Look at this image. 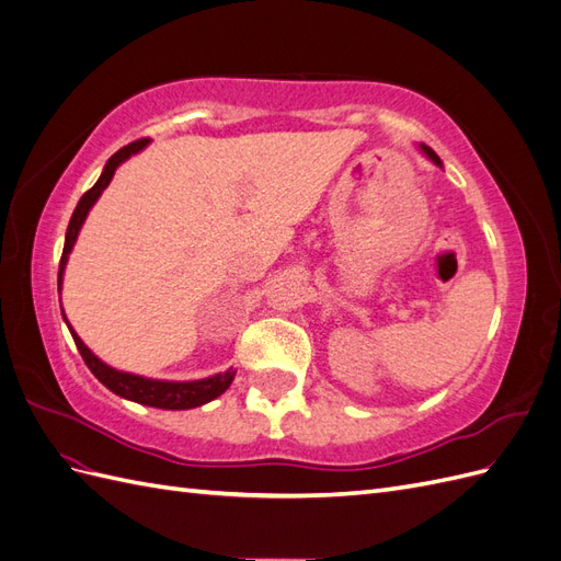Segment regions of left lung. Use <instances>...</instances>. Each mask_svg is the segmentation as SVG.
I'll list each match as a JSON object with an SVG mask.
<instances>
[{
	"label": "left lung",
	"instance_id": "left-lung-1",
	"mask_svg": "<svg viewBox=\"0 0 561 561\" xmlns=\"http://www.w3.org/2000/svg\"><path fill=\"white\" fill-rule=\"evenodd\" d=\"M419 149H421V154H423V157H426V159H431V161H433L435 165H439V168H443V161H439V157L435 154V151H433L431 147H426V145H421Z\"/></svg>",
	"mask_w": 561,
	"mask_h": 561
}]
</instances>
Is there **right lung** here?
I'll use <instances>...</instances> for the list:
<instances>
[{"mask_svg":"<svg viewBox=\"0 0 561 561\" xmlns=\"http://www.w3.org/2000/svg\"><path fill=\"white\" fill-rule=\"evenodd\" d=\"M147 145H149V140H138V142H130V145L118 149L116 154L110 157V161L105 163L98 182L91 186L87 194L79 198L70 225H67V233H65V248H62L60 266H58V293L62 290V274H65L67 260H70V252L77 243V236H79L83 222H87L91 208L95 206V201L100 198V194L107 190V184L112 182L116 168L122 165L124 161H128L133 154L142 151ZM62 318H65V313H62ZM65 322H67V318H65ZM67 328H70V334L75 339V344L81 353L83 363L89 365V369L93 371L100 383L107 386L112 393H116V396H122V398L133 400L138 404L157 407V410H194V407H201V404H206V402L222 396L225 390L231 386L233 377H236L233 367H229L227 371H219V375H213L208 379H196V381H163V379H147V377H140V375H130V371L114 369L107 363L100 360L98 355L81 342L79 334L72 330L70 322H67Z\"/></svg>","mask_w":561,"mask_h":561,"instance_id":"obj_1","label":"right lung"}]
</instances>
